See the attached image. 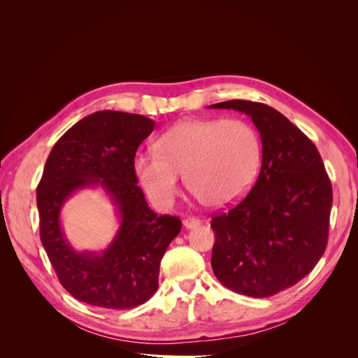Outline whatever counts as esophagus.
<instances>
[{
    "instance_id": "esophagus-1",
    "label": "esophagus",
    "mask_w": 358,
    "mask_h": 358,
    "mask_svg": "<svg viewBox=\"0 0 358 358\" xmlns=\"http://www.w3.org/2000/svg\"><path fill=\"white\" fill-rule=\"evenodd\" d=\"M199 225H200V220L197 218H191V216H188V218L183 220V227H185V229H196Z\"/></svg>"
}]
</instances>
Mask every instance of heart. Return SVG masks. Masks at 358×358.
<instances>
[{"label":"heart","instance_id":"b5f03b06","mask_svg":"<svg viewBox=\"0 0 358 358\" xmlns=\"http://www.w3.org/2000/svg\"><path fill=\"white\" fill-rule=\"evenodd\" d=\"M262 162V138L243 119H191L171 127L158 140V154H140L134 167L148 196L170 206L187 183L213 206L224 208L242 199Z\"/></svg>","mask_w":358,"mask_h":358}]
</instances>
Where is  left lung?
<instances>
[{
	"label": "left lung",
	"mask_w": 358,
	"mask_h": 358,
	"mask_svg": "<svg viewBox=\"0 0 358 358\" xmlns=\"http://www.w3.org/2000/svg\"><path fill=\"white\" fill-rule=\"evenodd\" d=\"M210 107L251 116L263 145L251 192L212 215L213 273L237 294L275 296L310 273L326 251L330 178L317 146L273 107L246 100Z\"/></svg>",
	"instance_id": "8db88e82"
}]
</instances>
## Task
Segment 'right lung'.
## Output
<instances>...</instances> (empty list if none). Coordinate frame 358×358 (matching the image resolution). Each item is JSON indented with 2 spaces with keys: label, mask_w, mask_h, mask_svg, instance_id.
I'll return each instance as SVG.
<instances>
[{
  "label": "right lung",
  "mask_w": 358,
  "mask_h": 358,
  "mask_svg": "<svg viewBox=\"0 0 358 358\" xmlns=\"http://www.w3.org/2000/svg\"><path fill=\"white\" fill-rule=\"evenodd\" d=\"M155 122L142 115L101 110L83 117L52 148L37 187L40 239L61 285L83 303L104 309L143 305L158 289L161 259L182 229L178 216H158L137 185L134 158ZM103 186L122 216L106 252L76 253L59 213L78 189Z\"/></svg>",
  "instance_id": "1"
}]
</instances>
